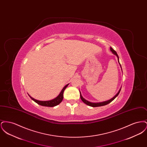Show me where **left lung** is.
<instances>
[{
    "label": "left lung",
    "mask_w": 147,
    "mask_h": 147,
    "mask_svg": "<svg viewBox=\"0 0 147 147\" xmlns=\"http://www.w3.org/2000/svg\"><path fill=\"white\" fill-rule=\"evenodd\" d=\"M110 50H111V51L112 52L113 54H114L115 55H116V56H117V58H118V61H119V64L120 67H121V69H122L121 65V64H120V63H119V56H118V55L117 54V52H116L114 49H113L112 47H110ZM121 88H120V89L119 90V92H117V94H116L114 97H113L112 98H111V99H110V100H109L105 101L100 102H90V101H89L86 100V99H85V98L82 96V94H81L80 91V98H81V100L83 101V102H84L85 104H86V105H88V106H91V107H98V106H105V105H107L108 104L110 103L111 101H113L115 98H116V97L119 95V92L121 91ZM79 91H80V90H79Z\"/></svg>",
    "instance_id": "obj_1"
}]
</instances>
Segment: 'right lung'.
Wrapping results in <instances>:
<instances>
[{"label": "right lung", "instance_id": "obj_1", "mask_svg": "<svg viewBox=\"0 0 147 147\" xmlns=\"http://www.w3.org/2000/svg\"><path fill=\"white\" fill-rule=\"evenodd\" d=\"M68 85L69 84H67L63 88V89L61 90L60 94L58 95V96H57L54 99L49 100V101H40V100H36L35 98H32L31 96H30L29 94H28V96L33 101H34L35 102H36L38 105H41L43 106H47V107H54L55 106L59 104L62 101L63 99V92Z\"/></svg>", "mask_w": 147, "mask_h": 147}]
</instances>
